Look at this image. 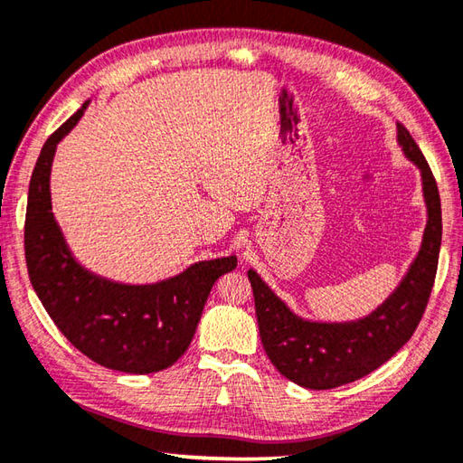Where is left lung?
I'll list each match as a JSON object with an SVG mask.
<instances>
[{"instance_id": "8db88e82", "label": "left lung", "mask_w": 463, "mask_h": 463, "mask_svg": "<svg viewBox=\"0 0 463 463\" xmlns=\"http://www.w3.org/2000/svg\"><path fill=\"white\" fill-rule=\"evenodd\" d=\"M397 144L420 168L423 203L428 208L421 247L407 273L385 301L355 321L327 323L295 315L257 270H249L262 347L280 375L307 389H333L369 375L392 359L423 317L436 280L441 247V203L428 160L403 124Z\"/></svg>"}]
</instances>
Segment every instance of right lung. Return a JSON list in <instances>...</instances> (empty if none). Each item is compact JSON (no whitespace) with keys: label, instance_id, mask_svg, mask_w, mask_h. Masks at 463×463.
Returning <instances> with one entry per match:
<instances>
[{"label":"right lung","instance_id":"add662e5","mask_svg":"<svg viewBox=\"0 0 463 463\" xmlns=\"http://www.w3.org/2000/svg\"><path fill=\"white\" fill-rule=\"evenodd\" d=\"M88 106L90 99L45 140L32 172L24 234L27 273L52 321L86 357L124 373H156L184 355L213 285L237 267V257L198 260L146 285L118 283L78 262L52 213L50 176L58 144Z\"/></svg>","mask_w":463,"mask_h":463}]
</instances>
